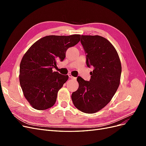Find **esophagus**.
<instances>
[{
    "instance_id": "esophagus-1",
    "label": "esophagus",
    "mask_w": 146,
    "mask_h": 146,
    "mask_svg": "<svg viewBox=\"0 0 146 146\" xmlns=\"http://www.w3.org/2000/svg\"><path fill=\"white\" fill-rule=\"evenodd\" d=\"M68 76H69V77L70 78H72V79H74V80H75V79H76V77H73L71 74H68Z\"/></svg>"
}]
</instances>
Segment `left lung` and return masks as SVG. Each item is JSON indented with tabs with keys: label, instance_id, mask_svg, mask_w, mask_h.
I'll return each instance as SVG.
<instances>
[{
	"label": "left lung",
	"instance_id": "obj_1",
	"mask_svg": "<svg viewBox=\"0 0 146 146\" xmlns=\"http://www.w3.org/2000/svg\"><path fill=\"white\" fill-rule=\"evenodd\" d=\"M81 44L88 68L93 66L91 79L78 77L79 86L72 94L75 107L85 113H94L105 107L117 90L122 71L117 52L107 39L95 35H82Z\"/></svg>",
	"mask_w": 146,
	"mask_h": 146
}]
</instances>
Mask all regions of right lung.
I'll return each instance as SVG.
<instances>
[{"instance_id":"obj_1","label":"right lung","mask_w":146,"mask_h":146,"mask_svg":"<svg viewBox=\"0 0 146 146\" xmlns=\"http://www.w3.org/2000/svg\"><path fill=\"white\" fill-rule=\"evenodd\" d=\"M80 35H49L39 39L30 47L21 60L19 82L25 99L36 110L52 107L57 93L69 78L53 72L57 61H63L68 48L80 41Z\"/></svg>"}]
</instances>
